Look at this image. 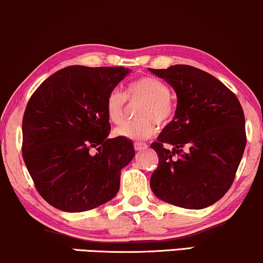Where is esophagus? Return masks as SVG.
<instances>
[{
	"mask_svg": "<svg viewBox=\"0 0 263 263\" xmlns=\"http://www.w3.org/2000/svg\"><path fill=\"white\" fill-rule=\"evenodd\" d=\"M147 144L146 143H140V142H136L135 143V149L137 150V151H142V150H145V149H147Z\"/></svg>",
	"mask_w": 263,
	"mask_h": 263,
	"instance_id": "34e87169",
	"label": "esophagus"
}]
</instances>
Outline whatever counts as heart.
<instances>
[{
    "label": "heart",
    "mask_w": 263,
    "mask_h": 263,
    "mask_svg": "<svg viewBox=\"0 0 263 263\" xmlns=\"http://www.w3.org/2000/svg\"><path fill=\"white\" fill-rule=\"evenodd\" d=\"M169 87L155 77H142L128 83L125 95L118 89L110 91L106 100V112L110 123L119 125L125 119L126 99L142 100L138 108L139 119L127 121L116 128V135L133 140L150 138L156 132V123L163 125L172 119L175 106Z\"/></svg>",
    "instance_id": "obj_1"
}]
</instances>
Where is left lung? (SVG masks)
I'll return each mask as SVG.
<instances>
[{"label":"left lung","mask_w":263,"mask_h":263,"mask_svg":"<svg viewBox=\"0 0 263 263\" xmlns=\"http://www.w3.org/2000/svg\"><path fill=\"white\" fill-rule=\"evenodd\" d=\"M149 70L177 96L175 117L151 144L158 156L151 190L172 205L205 209L224 197L242 160L247 136L241 103L219 80L194 66Z\"/></svg>","instance_id":"left-lung-1"}]
</instances>
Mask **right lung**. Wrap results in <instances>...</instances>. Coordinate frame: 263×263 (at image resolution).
<instances>
[{
  "label": "right lung",
  "instance_id": "right-lung-1",
  "mask_svg": "<svg viewBox=\"0 0 263 263\" xmlns=\"http://www.w3.org/2000/svg\"><path fill=\"white\" fill-rule=\"evenodd\" d=\"M123 66H66L29 99L22 157L39 194L64 212H83L116 197L121 169L135 156L130 139L108 138L107 96L130 72Z\"/></svg>",
  "mask_w": 263,
  "mask_h": 263
}]
</instances>
